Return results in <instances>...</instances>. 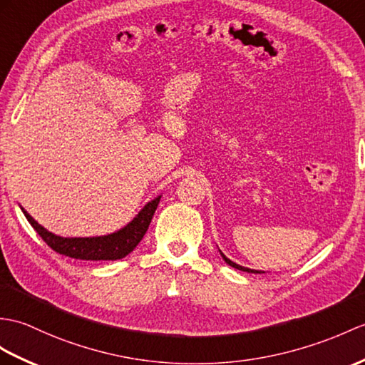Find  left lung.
Returning <instances> with one entry per match:
<instances>
[{
	"label": "left lung",
	"mask_w": 365,
	"mask_h": 365,
	"mask_svg": "<svg viewBox=\"0 0 365 365\" xmlns=\"http://www.w3.org/2000/svg\"><path fill=\"white\" fill-rule=\"evenodd\" d=\"M221 252V250H219ZM221 255H222V258H224V261L227 262L228 266H232V267H235V269H238V270H244V272H249V274H264V272H261V270H253V269H249V267H242V266H240V264H236V262H233L232 259H228L224 253L221 252Z\"/></svg>",
	"instance_id": "left-lung-1"
}]
</instances>
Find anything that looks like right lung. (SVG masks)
Returning a JSON list of instances; mask_svg holds the SVG:
<instances>
[{
    "mask_svg": "<svg viewBox=\"0 0 365 365\" xmlns=\"http://www.w3.org/2000/svg\"><path fill=\"white\" fill-rule=\"evenodd\" d=\"M160 197L162 196L148 202L140 213L125 227H123L121 230L104 236H93V238H62V236L51 233L45 227H41L26 210L21 208V211L26 216L29 224L34 227V230L41 236V240L51 249L61 253V255L87 261H113L129 255L137 247L138 242L143 240L144 233L148 232L152 216H154L158 207Z\"/></svg>",
    "mask_w": 365,
    "mask_h": 365,
    "instance_id": "right-lung-1",
    "label": "right lung"
}]
</instances>
